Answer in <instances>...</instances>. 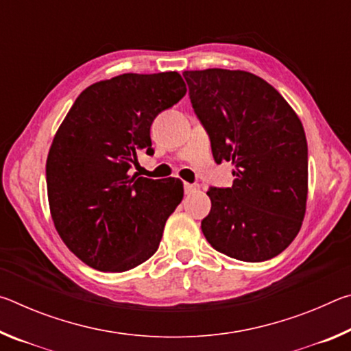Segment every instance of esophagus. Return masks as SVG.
<instances>
[{
  "mask_svg": "<svg viewBox=\"0 0 351 351\" xmlns=\"http://www.w3.org/2000/svg\"><path fill=\"white\" fill-rule=\"evenodd\" d=\"M199 190V186L198 184H190V182H184V192H186L187 195L193 193V192H198Z\"/></svg>",
  "mask_w": 351,
  "mask_h": 351,
  "instance_id": "esophagus-1",
  "label": "esophagus"
}]
</instances>
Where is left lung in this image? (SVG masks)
<instances>
[{
  "instance_id": "obj_1",
  "label": "left lung",
  "mask_w": 351,
  "mask_h": 351,
  "mask_svg": "<svg viewBox=\"0 0 351 351\" xmlns=\"http://www.w3.org/2000/svg\"><path fill=\"white\" fill-rule=\"evenodd\" d=\"M189 96L217 164L232 162V187H210L201 221L213 249L265 261L299 234L306 209L308 145L294 110L274 86L246 71H184Z\"/></svg>"
}]
</instances>
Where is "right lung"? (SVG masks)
<instances>
[{
	"label": "right lung",
	"instance_id": "right-lung-1",
	"mask_svg": "<svg viewBox=\"0 0 351 351\" xmlns=\"http://www.w3.org/2000/svg\"><path fill=\"white\" fill-rule=\"evenodd\" d=\"M171 73L122 74L88 86L57 130L46 161L56 229L83 263L123 272L158 251L182 182L130 175L138 152L153 153L150 127L186 96Z\"/></svg>",
	"mask_w": 351,
	"mask_h": 351
}]
</instances>
